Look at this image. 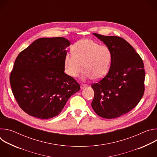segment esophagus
I'll use <instances>...</instances> for the list:
<instances>
[{
	"label": "esophagus",
	"mask_w": 157,
	"mask_h": 157,
	"mask_svg": "<svg viewBox=\"0 0 157 157\" xmlns=\"http://www.w3.org/2000/svg\"><path fill=\"white\" fill-rule=\"evenodd\" d=\"M86 87H87V85L84 84H81V86H80V87H81V89H84V88H85Z\"/></svg>",
	"instance_id": "34e87169"
}]
</instances>
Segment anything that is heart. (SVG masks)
I'll list each match as a JSON object with an SVG mask.
<instances>
[{"label":"heart","instance_id":"heart-1","mask_svg":"<svg viewBox=\"0 0 157 157\" xmlns=\"http://www.w3.org/2000/svg\"><path fill=\"white\" fill-rule=\"evenodd\" d=\"M71 51L72 54H66L64 59V70L68 76L76 77L82 67V80H98L107 73L112 59V53L107 47L99 46L89 39H82L74 44Z\"/></svg>","mask_w":157,"mask_h":157}]
</instances>
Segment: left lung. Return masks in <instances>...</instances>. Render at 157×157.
Returning <instances> with one entry per match:
<instances>
[{
	"label": "left lung",
	"instance_id": "8db88e82",
	"mask_svg": "<svg viewBox=\"0 0 157 157\" xmlns=\"http://www.w3.org/2000/svg\"><path fill=\"white\" fill-rule=\"evenodd\" d=\"M93 35L110 49L112 59L107 75L91 86L94 92L91 106L101 117H119L135 107L144 95V63L135 49L124 39Z\"/></svg>",
	"mask_w": 157,
	"mask_h": 157
}]
</instances>
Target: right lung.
<instances>
[{"mask_svg": "<svg viewBox=\"0 0 157 157\" xmlns=\"http://www.w3.org/2000/svg\"><path fill=\"white\" fill-rule=\"evenodd\" d=\"M63 37L41 38L19 53L10 76L13 94L29 115L48 119L61 113L80 86L64 71L66 48Z\"/></svg>", "mask_w": 157, "mask_h": 157, "instance_id": "obj_1", "label": "right lung"}]
</instances>
